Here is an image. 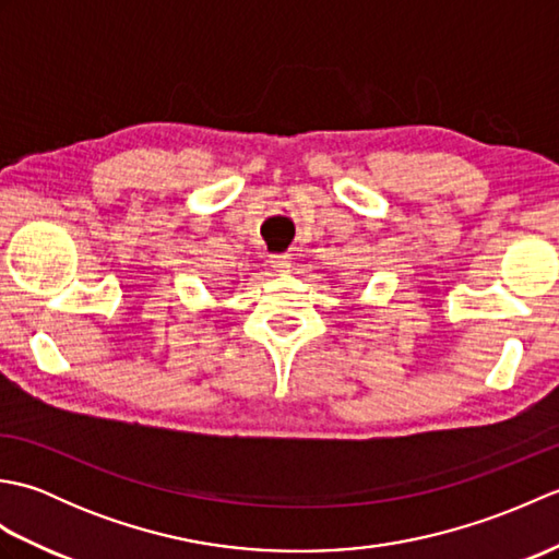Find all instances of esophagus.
Here are the masks:
<instances>
[{
    "label": "esophagus",
    "instance_id": "obj_1",
    "mask_svg": "<svg viewBox=\"0 0 559 559\" xmlns=\"http://www.w3.org/2000/svg\"><path fill=\"white\" fill-rule=\"evenodd\" d=\"M269 261L276 271H288L290 269V254H271Z\"/></svg>",
    "mask_w": 559,
    "mask_h": 559
}]
</instances>
